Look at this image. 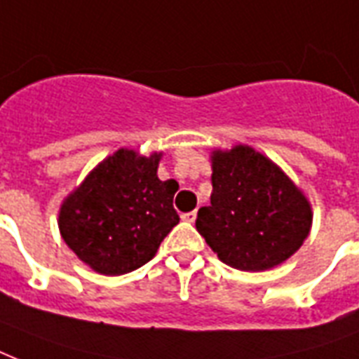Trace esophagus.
Wrapping results in <instances>:
<instances>
[{
  "label": "esophagus",
  "mask_w": 359,
  "mask_h": 359,
  "mask_svg": "<svg viewBox=\"0 0 359 359\" xmlns=\"http://www.w3.org/2000/svg\"><path fill=\"white\" fill-rule=\"evenodd\" d=\"M196 216H197V212L196 210H191V212H184L182 214V219H184V222H196Z\"/></svg>",
  "instance_id": "obj_1"
}]
</instances>
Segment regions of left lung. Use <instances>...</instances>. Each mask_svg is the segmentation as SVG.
Here are the masks:
<instances>
[{
  "label": "left lung",
  "mask_w": 359,
  "mask_h": 359,
  "mask_svg": "<svg viewBox=\"0 0 359 359\" xmlns=\"http://www.w3.org/2000/svg\"><path fill=\"white\" fill-rule=\"evenodd\" d=\"M311 219L304 194L268 158L244 145L214 152L210 205L196 227L225 264L259 272L287 261Z\"/></svg>",
  "instance_id": "8db88e82"
}]
</instances>
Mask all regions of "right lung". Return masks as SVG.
Masks as SVG:
<instances>
[{"instance_id":"1","label":"right lung","mask_w":359,"mask_h":359,"mask_svg":"<svg viewBox=\"0 0 359 359\" xmlns=\"http://www.w3.org/2000/svg\"><path fill=\"white\" fill-rule=\"evenodd\" d=\"M160 154L137 156L121 149L72 191L59 212L70 250L106 276H121L156 255L179 224L173 208L177 180L158 179Z\"/></svg>"}]
</instances>
